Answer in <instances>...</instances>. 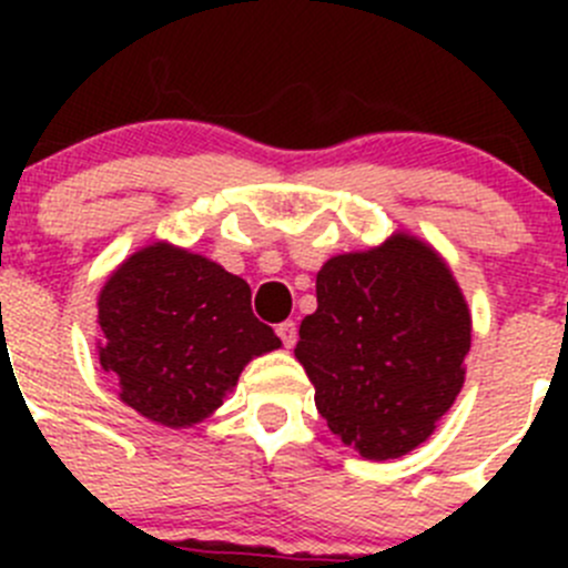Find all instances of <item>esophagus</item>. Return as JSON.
<instances>
[{
    "label": "esophagus",
    "mask_w": 568,
    "mask_h": 568,
    "mask_svg": "<svg viewBox=\"0 0 568 568\" xmlns=\"http://www.w3.org/2000/svg\"><path fill=\"white\" fill-rule=\"evenodd\" d=\"M277 335L280 341H283L285 348H291L296 343V324L294 321H283V324L277 326Z\"/></svg>",
    "instance_id": "obj_1"
}]
</instances>
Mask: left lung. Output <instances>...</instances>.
Listing matches in <instances>:
<instances>
[{
    "label": "left lung",
    "instance_id": "8db88e82",
    "mask_svg": "<svg viewBox=\"0 0 568 568\" xmlns=\"http://www.w3.org/2000/svg\"><path fill=\"white\" fill-rule=\"evenodd\" d=\"M316 300L294 354L329 432L374 462L426 443L462 393L473 332L445 257L395 231L379 247L329 257Z\"/></svg>",
    "mask_w": 568,
    "mask_h": 568
}]
</instances>
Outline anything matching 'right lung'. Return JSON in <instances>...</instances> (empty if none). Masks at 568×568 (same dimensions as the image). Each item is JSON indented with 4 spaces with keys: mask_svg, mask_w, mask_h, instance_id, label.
<instances>
[{
    "mask_svg": "<svg viewBox=\"0 0 568 568\" xmlns=\"http://www.w3.org/2000/svg\"><path fill=\"white\" fill-rule=\"evenodd\" d=\"M250 296L242 277L170 242L125 257L99 294L95 343L120 400L168 428L214 415L244 365L283 346Z\"/></svg>",
    "mask_w": 568,
    "mask_h": 568,
    "instance_id": "1",
    "label": "right lung"
}]
</instances>
